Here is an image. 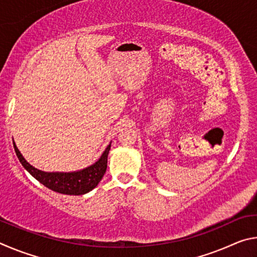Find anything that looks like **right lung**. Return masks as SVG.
I'll return each instance as SVG.
<instances>
[{
	"mask_svg": "<svg viewBox=\"0 0 257 257\" xmlns=\"http://www.w3.org/2000/svg\"><path fill=\"white\" fill-rule=\"evenodd\" d=\"M16 154L18 156L23 167L32 175L35 179L44 185L51 190L66 195H84L93 190L102 180L107 167V155L111 149V143L107 145L96 162L85 169L72 172H45L38 170L32 164H29L20 153L14 142Z\"/></svg>",
	"mask_w": 257,
	"mask_h": 257,
	"instance_id": "add662e5",
	"label": "right lung"
}]
</instances>
